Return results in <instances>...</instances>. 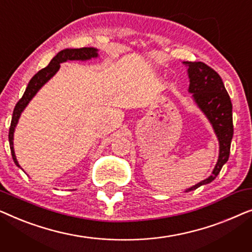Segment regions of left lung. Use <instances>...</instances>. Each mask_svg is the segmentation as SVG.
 <instances>
[{
    "label": "left lung",
    "instance_id": "1",
    "mask_svg": "<svg viewBox=\"0 0 252 252\" xmlns=\"http://www.w3.org/2000/svg\"><path fill=\"white\" fill-rule=\"evenodd\" d=\"M184 64L188 67V92L191 94L195 104L211 124L219 141V157L212 174L197 185L186 189V192H188L210 184L217 178L228 160L234 128L233 105L220 75L202 62H184Z\"/></svg>",
    "mask_w": 252,
    "mask_h": 252
}]
</instances>
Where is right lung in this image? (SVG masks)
I'll return each instance as SVG.
<instances>
[{"label": "right lung", "instance_id": "add662e5", "mask_svg": "<svg viewBox=\"0 0 252 252\" xmlns=\"http://www.w3.org/2000/svg\"><path fill=\"white\" fill-rule=\"evenodd\" d=\"M96 57H98V49H96V48L89 47V48H79V49H64L60 51V53H58L56 56L50 61V63L48 64V66L42 68V70H40L32 79H31L29 85H27L26 87V91L24 93L23 97L19 99L18 103H17L15 106V110H13L11 125H10V129H9L10 150H11L13 161H15L17 166L20 167V165L18 164V160H17L16 158L15 149H13V133H15L16 126L17 124H18L20 116H22V112L25 110L26 106L29 105L31 99L36 95V93L40 91L41 87H42L44 84H47V82L57 73L62 63H64V62H67V61H89L92 60V58H96Z\"/></svg>", "mask_w": 252, "mask_h": 252}]
</instances>
